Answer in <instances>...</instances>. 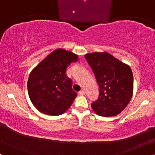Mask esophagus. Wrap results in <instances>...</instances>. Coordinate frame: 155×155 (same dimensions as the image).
Here are the masks:
<instances>
[{
    "label": "esophagus",
    "mask_w": 155,
    "mask_h": 155,
    "mask_svg": "<svg viewBox=\"0 0 155 155\" xmlns=\"http://www.w3.org/2000/svg\"><path fill=\"white\" fill-rule=\"evenodd\" d=\"M85 94L84 91H83V90H81V91H79V92H78V95L81 96V95H84Z\"/></svg>",
    "instance_id": "1"
}]
</instances>
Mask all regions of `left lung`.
<instances>
[{
	"label": "left lung",
	"mask_w": 155,
	"mask_h": 155,
	"mask_svg": "<svg viewBox=\"0 0 155 155\" xmlns=\"http://www.w3.org/2000/svg\"><path fill=\"white\" fill-rule=\"evenodd\" d=\"M85 59L99 85V95L91 104L92 109L102 117L119 114L133 95V76L130 68L107 52L87 54Z\"/></svg>",
	"instance_id": "1"
}]
</instances>
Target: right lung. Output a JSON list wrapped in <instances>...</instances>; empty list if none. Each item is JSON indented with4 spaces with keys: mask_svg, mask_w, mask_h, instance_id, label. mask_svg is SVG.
Masks as SVG:
<instances>
[{
    "mask_svg": "<svg viewBox=\"0 0 155 155\" xmlns=\"http://www.w3.org/2000/svg\"><path fill=\"white\" fill-rule=\"evenodd\" d=\"M77 55L58 49L49 54L32 71L28 90L35 108L49 115H60L76 97L71 79L65 75L67 67L77 61Z\"/></svg>",
    "mask_w": 155,
    "mask_h": 155,
    "instance_id": "obj_1",
    "label": "right lung"
}]
</instances>
